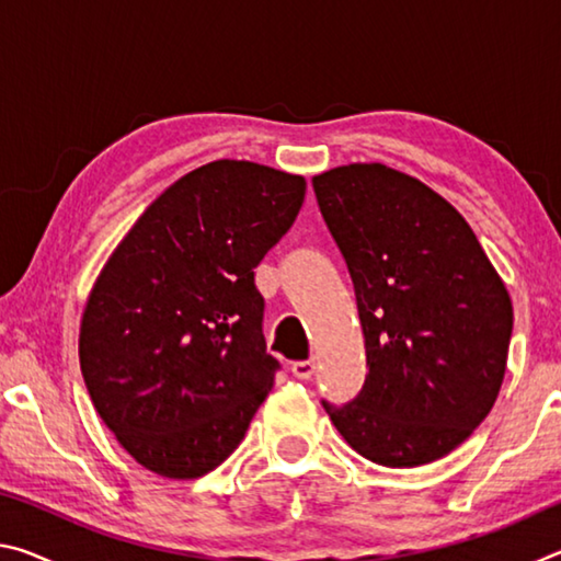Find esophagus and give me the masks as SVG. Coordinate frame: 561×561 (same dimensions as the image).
<instances>
[{"mask_svg":"<svg viewBox=\"0 0 561 561\" xmlns=\"http://www.w3.org/2000/svg\"><path fill=\"white\" fill-rule=\"evenodd\" d=\"M317 371V358H307V360H294L291 364V374L297 378H311Z\"/></svg>","mask_w":561,"mask_h":561,"instance_id":"34e87169","label":"esophagus"}]
</instances>
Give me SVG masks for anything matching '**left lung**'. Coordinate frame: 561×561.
I'll list each match as a JSON object with an SVG mask.
<instances>
[{
	"mask_svg": "<svg viewBox=\"0 0 561 561\" xmlns=\"http://www.w3.org/2000/svg\"><path fill=\"white\" fill-rule=\"evenodd\" d=\"M354 279L366 383L324 403L351 448L417 468L458 448L495 405L512 299L468 220L421 180L383 163L311 178Z\"/></svg>",
	"mask_w": 561,
	"mask_h": 561,
	"instance_id": "8db88e82",
	"label": "left lung"
}]
</instances>
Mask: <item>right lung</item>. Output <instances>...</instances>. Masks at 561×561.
Wrapping results in <instances>:
<instances>
[{"label": "right lung", "mask_w": 561, "mask_h": 561, "mask_svg": "<svg viewBox=\"0 0 561 561\" xmlns=\"http://www.w3.org/2000/svg\"><path fill=\"white\" fill-rule=\"evenodd\" d=\"M304 193L301 175L213 160L146 207L93 282L83 381L116 440L160 478L215 470L272 391L254 267Z\"/></svg>", "instance_id": "right-lung-1"}]
</instances>
